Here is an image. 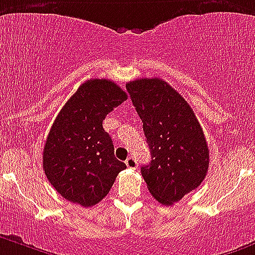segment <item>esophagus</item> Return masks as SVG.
Returning a JSON list of instances; mask_svg holds the SVG:
<instances>
[{
  "label": "esophagus",
  "instance_id": "obj_1",
  "mask_svg": "<svg viewBox=\"0 0 255 255\" xmlns=\"http://www.w3.org/2000/svg\"><path fill=\"white\" fill-rule=\"evenodd\" d=\"M126 165H127L129 169H137V161L134 157H128V159L126 160Z\"/></svg>",
  "mask_w": 255,
  "mask_h": 255
}]
</instances>
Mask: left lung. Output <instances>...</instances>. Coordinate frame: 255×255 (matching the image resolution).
<instances>
[{"instance_id": "1", "label": "left lung", "mask_w": 255, "mask_h": 255, "mask_svg": "<svg viewBox=\"0 0 255 255\" xmlns=\"http://www.w3.org/2000/svg\"><path fill=\"white\" fill-rule=\"evenodd\" d=\"M143 123L151 162L141 174L153 198L171 206L201 185L210 151L203 129L187 100L161 79L126 84Z\"/></svg>"}]
</instances>
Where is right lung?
I'll return each mask as SVG.
<instances>
[{"label": "right lung", "mask_w": 255, "mask_h": 255, "mask_svg": "<svg viewBox=\"0 0 255 255\" xmlns=\"http://www.w3.org/2000/svg\"><path fill=\"white\" fill-rule=\"evenodd\" d=\"M113 81H85L57 116L43 150V169L63 198L84 207L99 203L126 164L114 156V144L103 121L127 100Z\"/></svg>", "instance_id": "1"}]
</instances>
